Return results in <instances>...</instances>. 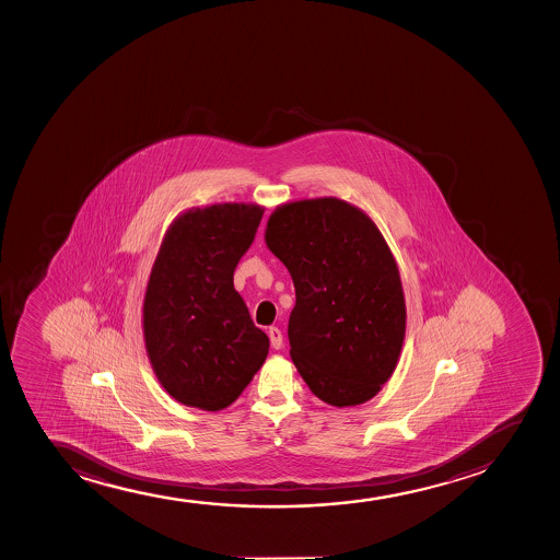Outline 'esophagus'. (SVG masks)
<instances>
[{
	"instance_id": "obj_1",
	"label": "esophagus",
	"mask_w": 560,
	"mask_h": 560,
	"mask_svg": "<svg viewBox=\"0 0 560 560\" xmlns=\"http://www.w3.org/2000/svg\"><path fill=\"white\" fill-rule=\"evenodd\" d=\"M269 340L270 346L275 349H280L283 346V336L282 330L278 327H270L269 328Z\"/></svg>"
}]
</instances>
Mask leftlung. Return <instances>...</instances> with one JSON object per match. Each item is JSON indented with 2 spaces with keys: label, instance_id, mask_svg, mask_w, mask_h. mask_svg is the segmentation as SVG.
<instances>
[{
  "label": "left lung",
  "instance_id": "1",
  "mask_svg": "<svg viewBox=\"0 0 560 560\" xmlns=\"http://www.w3.org/2000/svg\"><path fill=\"white\" fill-rule=\"evenodd\" d=\"M265 243L295 285L290 354L328 406L364 404L390 380L406 336L398 265L377 225L338 198L291 201Z\"/></svg>",
  "mask_w": 560,
  "mask_h": 560
}]
</instances>
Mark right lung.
I'll list each match as a JSON object with an SVG mask.
<instances>
[{
	"mask_svg": "<svg viewBox=\"0 0 560 560\" xmlns=\"http://www.w3.org/2000/svg\"><path fill=\"white\" fill-rule=\"evenodd\" d=\"M261 217L254 203L196 207L164 235L143 299V338L156 380L183 406H232L267 359L269 338L233 288Z\"/></svg>",
	"mask_w": 560,
	"mask_h": 560,
	"instance_id": "right-lung-1",
	"label": "right lung"
}]
</instances>
